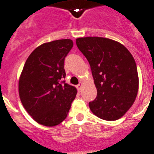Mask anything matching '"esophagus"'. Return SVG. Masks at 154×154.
I'll use <instances>...</instances> for the list:
<instances>
[{
  "instance_id": "obj_1",
  "label": "esophagus",
  "mask_w": 154,
  "mask_h": 154,
  "mask_svg": "<svg viewBox=\"0 0 154 154\" xmlns=\"http://www.w3.org/2000/svg\"><path fill=\"white\" fill-rule=\"evenodd\" d=\"M82 85H83V83L82 82H80V84H78V85H77V91L80 92V91H81V89H82Z\"/></svg>"
}]
</instances>
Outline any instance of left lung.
Wrapping results in <instances>:
<instances>
[{"mask_svg":"<svg viewBox=\"0 0 154 154\" xmlns=\"http://www.w3.org/2000/svg\"><path fill=\"white\" fill-rule=\"evenodd\" d=\"M76 44L89 62L97 91L90 109L100 119L118 120L137 95L139 78L134 57L123 44L105 37H80Z\"/></svg>","mask_w":154,"mask_h":154,"instance_id":"8db88e82","label":"left lung"}]
</instances>
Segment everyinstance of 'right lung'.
Segmentation results:
<instances>
[{
  "mask_svg": "<svg viewBox=\"0 0 154 154\" xmlns=\"http://www.w3.org/2000/svg\"><path fill=\"white\" fill-rule=\"evenodd\" d=\"M70 39L45 43L27 59L19 79L23 107L38 124L58 125L67 117L77 89L66 84L64 59L73 48Z\"/></svg>",
  "mask_w": 154,
  "mask_h": 154,
  "instance_id": "obj_1",
  "label": "right lung"
}]
</instances>
